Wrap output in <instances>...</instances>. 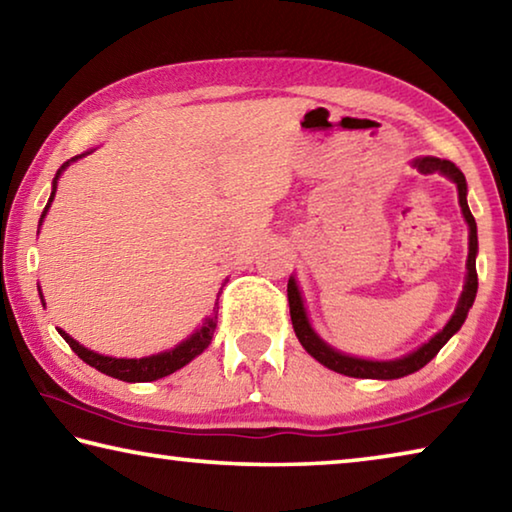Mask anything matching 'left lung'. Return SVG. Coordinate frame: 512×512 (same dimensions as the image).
Returning a JSON list of instances; mask_svg holds the SVG:
<instances>
[{
	"label": "left lung",
	"instance_id": "obj_1",
	"mask_svg": "<svg viewBox=\"0 0 512 512\" xmlns=\"http://www.w3.org/2000/svg\"><path fill=\"white\" fill-rule=\"evenodd\" d=\"M413 167H418L422 173H443L452 183H456L458 189V203H461V210L467 225H470V253H467V275H465V287L461 298H458V305L454 316L449 318V323L440 329V332L433 336L429 343H424L422 348H418L411 354H406L402 359H393V361H368V359H357L350 357V354H343L339 350H334L332 345H327L320 336L311 329L309 318L305 305H302V296L298 291V284L293 277H289V287H287V296H289V309H291V323H293V332H296L298 341L302 343L311 357L316 361L323 363L325 368L341 372L345 377H359V379H400L411 375V372L420 370L427 366V363L436 357L440 348L452 339V336L461 329L465 323L467 311L474 305L476 298V289H479V277H476V253H479V239H476V221L467 207V183L463 171L456 167L454 162L449 160H440V158H418L413 160Z\"/></svg>",
	"mask_w": 512,
	"mask_h": 512
}]
</instances>
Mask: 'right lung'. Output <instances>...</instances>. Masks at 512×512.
Instances as JSON below:
<instances>
[{
    "instance_id": "1",
    "label": "right lung",
    "mask_w": 512,
    "mask_h": 512,
    "mask_svg": "<svg viewBox=\"0 0 512 512\" xmlns=\"http://www.w3.org/2000/svg\"><path fill=\"white\" fill-rule=\"evenodd\" d=\"M90 153V151H88ZM88 153H83V155H88ZM83 155H76V158H72V160H67L63 167L58 169V173H56V178H54V189H51V196H49V203H47V207H45V212H42V216H40V223H42V219H45L47 216V210H49V205H51V201H54V196H56V183H58V178H60V173H63L67 167H69V162H74V160H79V158H83ZM40 300H42V293H40ZM42 305H45V300H42ZM216 305H219V302H216ZM214 305V314L205 320L203 323V327L201 329H196V332L189 336L187 341H183V343H178L176 348H171V350H167V352H160V354H151V357H144V359H115V357H103V354H99V352H92V350H88V348H83L81 343H76L72 336L69 334H65L63 329H58V334L63 336V339L69 343V348H72L76 354H79V357L88 363V366H92V368H97L99 372H103V375H108V377H115V379H121V381H153V379H160V377H167V375H171V372H176V370H180L183 366H187L189 361H192L194 357H198V354H201L207 345L212 343V336H214V329H216V314H219V307Z\"/></svg>"
}]
</instances>
